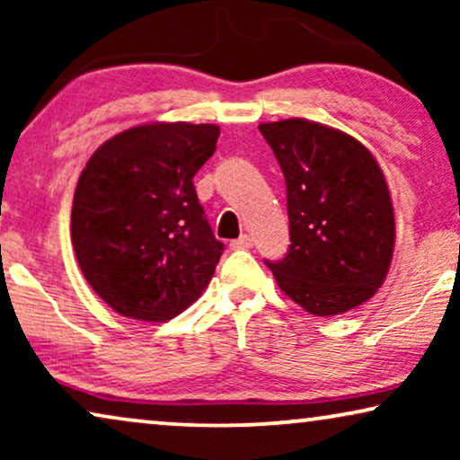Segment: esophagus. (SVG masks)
<instances>
[{"instance_id":"34e87169","label":"esophagus","mask_w":460,"mask_h":460,"mask_svg":"<svg viewBox=\"0 0 460 460\" xmlns=\"http://www.w3.org/2000/svg\"><path fill=\"white\" fill-rule=\"evenodd\" d=\"M230 247L232 249H251L253 247V238H251L249 234H243V236H238L236 241H232Z\"/></svg>"}]
</instances>
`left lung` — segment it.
<instances>
[{"mask_svg": "<svg viewBox=\"0 0 460 460\" xmlns=\"http://www.w3.org/2000/svg\"><path fill=\"white\" fill-rule=\"evenodd\" d=\"M287 181L291 244L266 261L305 312L335 316L373 297L395 243L392 197L370 150L343 131L307 119L261 123Z\"/></svg>", "mask_w": 460, "mask_h": 460, "instance_id": "8db88e82", "label": "left lung"}]
</instances>
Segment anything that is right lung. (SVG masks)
I'll list each match as a JSON object with an SVG mask.
<instances>
[{"instance_id": "right-lung-1", "label": "right lung", "mask_w": 460, "mask_h": 460, "mask_svg": "<svg viewBox=\"0 0 460 460\" xmlns=\"http://www.w3.org/2000/svg\"><path fill=\"white\" fill-rule=\"evenodd\" d=\"M217 125L148 123L106 140L79 175L71 241L90 287L131 320L165 323L199 299L222 257L192 178Z\"/></svg>"}]
</instances>
